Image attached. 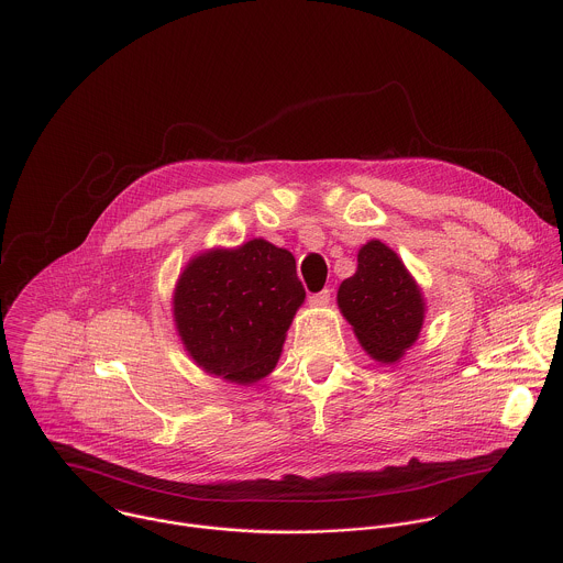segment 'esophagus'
<instances>
[{"instance_id":"1","label":"esophagus","mask_w":563,"mask_h":563,"mask_svg":"<svg viewBox=\"0 0 563 563\" xmlns=\"http://www.w3.org/2000/svg\"><path fill=\"white\" fill-rule=\"evenodd\" d=\"M329 299H331V292L329 290H321V292L310 297V308H327Z\"/></svg>"}]
</instances>
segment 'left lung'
<instances>
[{
  "instance_id": "obj_1",
  "label": "left lung",
  "mask_w": 563,
  "mask_h": 563,
  "mask_svg": "<svg viewBox=\"0 0 563 563\" xmlns=\"http://www.w3.org/2000/svg\"><path fill=\"white\" fill-rule=\"evenodd\" d=\"M338 308L362 349L382 364H397L418 340L427 303L397 251L368 241L357 251V271L338 288Z\"/></svg>"
}]
</instances>
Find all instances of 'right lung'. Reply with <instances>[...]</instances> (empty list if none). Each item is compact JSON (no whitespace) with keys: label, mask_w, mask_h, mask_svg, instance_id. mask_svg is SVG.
Wrapping results in <instances>:
<instances>
[{"label":"right lung","mask_w":563,"mask_h":563,"mask_svg":"<svg viewBox=\"0 0 563 563\" xmlns=\"http://www.w3.org/2000/svg\"><path fill=\"white\" fill-rule=\"evenodd\" d=\"M303 301L295 255L253 239L188 260L173 290V321L201 371L249 386L273 373Z\"/></svg>","instance_id":"right-lung-1"}]
</instances>
